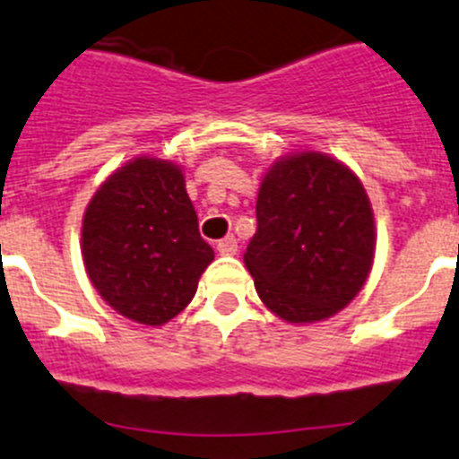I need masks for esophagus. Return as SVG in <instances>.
Returning <instances> with one entry per match:
<instances>
[{"label":"esophagus","instance_id":"34e87169","mask_svg":"<svg viewBox=\"0 0 459 459\" xmlns=\"http://www.w3.org/2000/svg\"><path fill=\"white\" fill-rule=\"evenodd\" d=\"M238 248H239V242L235 235H226L224 239H220V242H217V251H220L221 255H235V253H238Z\"/></svg>","mask_w":459,"mask_h":459}]
</instances>
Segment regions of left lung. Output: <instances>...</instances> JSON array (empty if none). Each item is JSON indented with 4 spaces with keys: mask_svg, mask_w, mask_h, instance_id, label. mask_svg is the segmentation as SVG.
<instances>
[{
    "mask_svg": "<svg viewBox=\"0 0 459 459\" xmlns=\"http://www.w3.org/2000/svg\"><path fill=\"white\" fill-rule=\"evenodd\" d=\"M255 215L244 264L275 316L316 323L361 291L375 260V215L348 166L320 152L280 159L262 179Z\"/></svg>",
    "mask_w": 459,
    "mask_h": 459,
    "instance_id": "obj_1",
    "label": "left lung"
}]
</instances>
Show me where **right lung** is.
Here are the masks:
<instances>
[{
	"label": "right lung",
	"mask_w": 459,
	"mask_h": 459,
	"mask_svg": "<svg viewBox=\"0 0 459 459\" xmlns=\"http://www.w3.org/2000/svg\"><path fill=\"white\" fill-rule=\"evenodd\" d=\"M82 260L102 300L141 325L188 307L215 260L177 163L139 157L107 177L82 220Z\"/></svg>",
	"instance_id": "obj_1"
}]
</instances>
